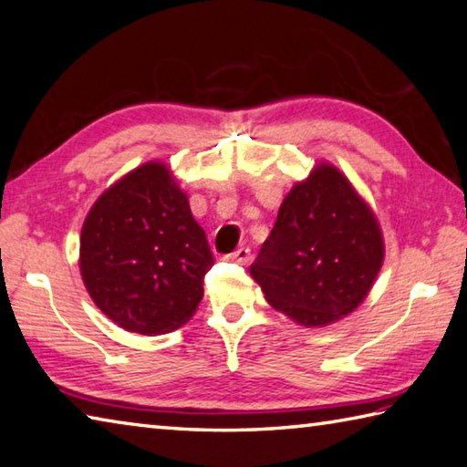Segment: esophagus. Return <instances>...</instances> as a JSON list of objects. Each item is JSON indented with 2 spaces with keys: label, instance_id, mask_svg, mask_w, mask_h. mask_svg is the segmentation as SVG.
I'll use <instances>...</instances> for the list:
<instances>
[{
  "label": "esophagus",
  "instance_id": "34e87169",
  "mask_svg": "<svg viewBox=\"0 0 467 467\" xmlns=\"http://www.w3.org/2000/svg\"><path fill=\"white\" fill-rule=\"evenodd\" d=\"M225 260L237 262V264H248L252 260V252L248 248H237L230 256H225Z\"/></svg>",
  "mask_w": 467,
  "mask_h": 467
}]
</instances>
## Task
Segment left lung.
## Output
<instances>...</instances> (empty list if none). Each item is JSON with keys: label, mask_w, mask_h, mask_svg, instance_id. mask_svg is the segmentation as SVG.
I'll return each instance as SVG.
<instances>
[{"label": "left lung", "mask_w": 467, "mask_h": 467, "mask_svg": "<svg viewBox=\"0 0 467 467\" xmlns=\"http://www.w3.org/2000/svg\"><path fill=\"white\" fill-rule=\"evenodd\" d=\"M382 262L372 207L337 166L319 161L288 191L250 275L276 311L325 327L364 303Z\"/></svg>", "instance_id": "8db88e82"}]
</instances>
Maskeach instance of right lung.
Instances as JSON below:
<instances>
[{
	"mask_svg": "<svg viewBox=\"0 0 467 467\" xmlns=\"http://www.w3.org/2000/svg\"><path fill=\"white\" fill-rule=\"evenodd\" d=\"M213 266L203 227L171 166L150 161L105 189L87 213L78 268L108 319L162 336L195 315Z\"/></svg>",
	"mask_w": 467,
	"mask_h": 467,
	"instance_id": "right-lung-1",
	"label": "right lung"
}]
</instances>
